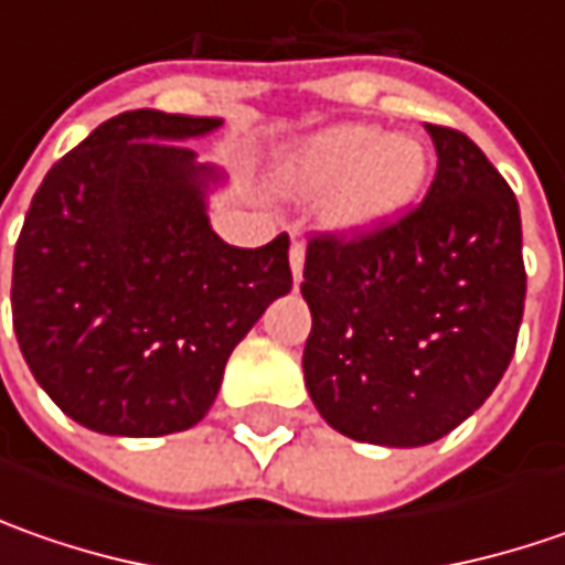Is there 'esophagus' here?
<instances>
[{
    "instance_id": "obj_1",
    "label": "esophagus",
    "mask_w": 565,
    "mask_h": 565,
    "mask_svg": "<svg viewBox=\"0 0 565 565\" xmlns=\"http://www.w3.org/2000/svg\"><path fill=\"white\" fill-rule=\"evenodd\" d=\"M289 264H292V276L295 282L301 279V270H305V242L301 238H295L292 248H289Z\"/></svg>"
}]
</instances>
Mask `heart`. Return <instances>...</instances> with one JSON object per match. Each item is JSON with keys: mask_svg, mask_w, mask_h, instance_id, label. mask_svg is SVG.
Segmentation results:
<instances>
[{"mask_svg": "<svg viewBox=\"0 0 565 565\" xmlns=\"http://www.w3.org/2000/svg\"><path fill=\"white\" fill-rule=\"evenodd\" d=\"M430 157L418 138L383 135L377 125H337L295 147L279 185L301 198L330 194V220L349 232L399 223L422 201Z\"/></svg>", "mask_w": 565, "mask_h": 565, "instance_id": "b5f03b06", "label": "heart"}]
</instances>
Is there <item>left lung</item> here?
Listing matches in <instances>:
<instances>
[{"label": "left lung", "mask_w": 565, "mask_h": 565, "mask_svg": "<svg viewBox=\"0 0 565 565\" xmlns=\"http://www.w3.org/2000/svg\"><path fill=\"white\" fill-rule=\"evenodd\" d=\"M437 172L399 223L315 235L305 383L333 430L424 446L466 422L510 367L525 311L519 201L481 147L427 125Z\"/></svg>", "instance_id": "left-lung-1"}]
</instances>
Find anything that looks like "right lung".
<instances>
[{
  "label": "right lung",
  "mask_w": 565,
  "mask_h": 565,
  "mask_svg": "<svg viewBox=\"0 0 565 565\" xmlns=\"http://www.w3.org/2000/svg\"><path fill=\"white\" fill-rule=\"evenodd\" d=\"M223 119L131 109L46 172L14 245L11 320L50 399L109 437L204 418L232 349L292 289L289 235L226 245L206 216L223 182L188 138Z\"/></svg>",
  "instance_id": "obj_1"
}]
</instances>
